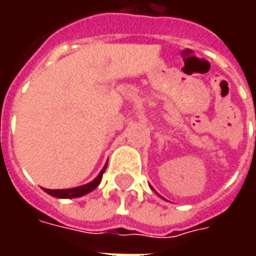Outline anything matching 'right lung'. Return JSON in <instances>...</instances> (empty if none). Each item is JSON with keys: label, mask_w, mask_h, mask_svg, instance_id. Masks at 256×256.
<instances>
[{"label": "right lung", "mask_w": 256, "mask_h": 256, "mask_svg": "<svg viewBox=\"0 0 256 256\" xmlns=\"http://www.w3.org/2000/svg\"><path fill=\"white\" fill-rule=\"evenodd\" d=\"M106 164L102 167V170L100 172V174L92 181V182L86 184V185H82V186H76V188H71V189H45V192L49 193L50 196H54V198H80L84 196L86 193L92 192L94 190L98 184L101 182V178H102V174L106 172Z\"/></svg>", "instance_id": "1"}]
</instances>
